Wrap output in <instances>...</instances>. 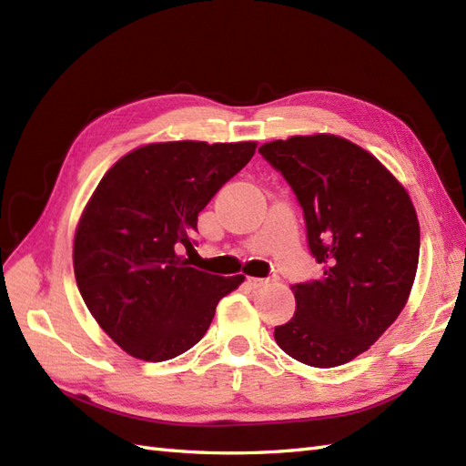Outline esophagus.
I'll return each mask as SVG.
<instances>
[{"mask_svg":"<svg viewBox=\"0 0 466 466\" xmlns=\"http://www.w3.org/2000/svg\"><path fill=\"white\" fill-rule=\"evenodd\" d=\"M246 282H248L250 289H260V286H264L268 280H266V279H254V276H250V279H246Z\"/></svg>","mask_w":466,"mask_h":466,"instance_id":"34e87169","label":"esophagus"}]
</instances>
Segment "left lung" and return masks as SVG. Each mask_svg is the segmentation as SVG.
<instances>
[{
	"mask_svg": "<svg viewBox=\"0 0 466 466\" xmlns=\"http://www.w3.org/2000/svg\"><path fill=\"white\" fill-rule=\"evenodd\" d=\"M299 200L320 280L292 286L296 312L274 329L280 349L330 369L369 350L407 304L420 230L407 190L362 147L339 136L260 146Z\"/></svg>",
	"mask_w": 466,
	"mask_h": 466,
	"instance_id": "obj_1",
	"label": "left lung"
}]
</instances>
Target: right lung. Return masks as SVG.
Returning <instances> with one entry per match:
<instances>
[{
	"label": "right lung",
	"instance_id": "add662e5",
	"mask_svg": "<svg viewBox=\"0 0 466 466\" xmlns=\"http://www.w3.org/2000/svg\"><path fill=\"white\" fill-rule=\"evenodd\" d=\"M254 152V142L150 144L97 184L76 232L74 272L87 310L127 354L162 362L190 350L244 280L192 268L182 252H196L198 214Z\"/></svg>",
	"mask_w": 466,
	"mask_h": 466
}]
</instances>
